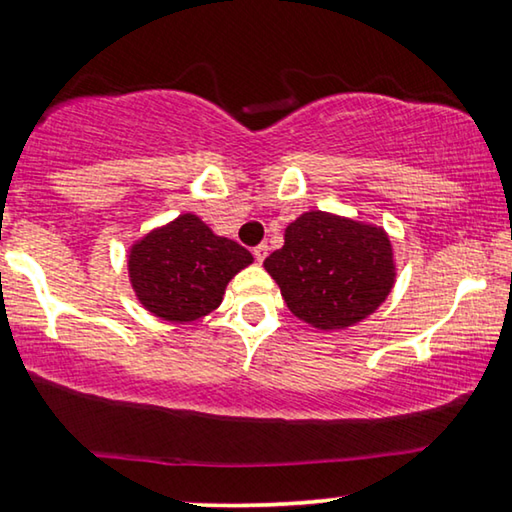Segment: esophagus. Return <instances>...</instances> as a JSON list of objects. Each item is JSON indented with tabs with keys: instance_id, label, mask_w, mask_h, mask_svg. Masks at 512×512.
<instances>
[{
	"instance_id": "esophagus-1",
	"label": "esophagus",
	"mask_w": 512,
	"mask_h": 512,
	"mask_svg": "<svg viewBox=\"0 0 512 512\" xmlns=\"http://www.w3.org/2000/svg\"><path fill=\"white\" fill-rule=\"evenodd\" d=\"M254 258L258 263H263L265 258H267V245H258V247H254Z\"/></svg>"
}]
</instances>
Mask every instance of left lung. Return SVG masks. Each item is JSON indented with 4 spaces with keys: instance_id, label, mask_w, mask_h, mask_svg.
Instances as JSON below:
<instances>
[{
    "instance_id": "left-lung-1",
    "label": "left lung",
    "mask_w": 512,
    "mask_h": 512,
    "mask_svg": "<svg viewBox=\"0 0 512 512\" xmlns=\"http://www.w3.org/2000/svg\"><path fill=\"white\" fill-rule=\"evenodd\" d=\"M263 267L295 318L320 332L348 329L387 300L396 258L382 226L325 210L302 212Z\"/></svg>"
}]
</instances>
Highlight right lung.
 <instances>
[{"mask_svg": "<svg viewBox=\"0 0 512 512\" xmlns=\"http://www.w3.org/2000/svg\"><path fill=\"white\" fill-rule=\"evenodd\" d=\"M251 263L254 256L245 247L185 212L132 242L128 279L148 313L187 325L215 311L229 281Z\"/></svg>", "mask_w": 512, "mask_h": 512, "instance_id": "1", "label": "right lung"}]
</instances>
